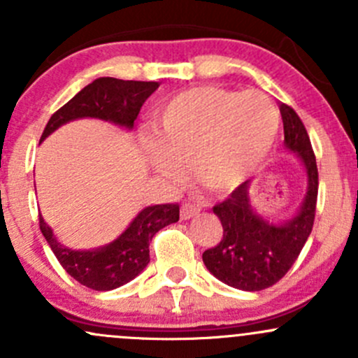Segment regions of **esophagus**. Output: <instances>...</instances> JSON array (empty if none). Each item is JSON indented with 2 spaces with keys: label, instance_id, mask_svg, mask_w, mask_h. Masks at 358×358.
<instances>
[{
  "label": "esophagus",
  "instance_id": "obj_1",
  "mask_svg": "<svg viewBox=\"0 0 358 358\" xmlns=\"http://www.w3.org/2000/svg\"><path fill=\"white\" fill-rule=\"evenodd\" d=\"M201 208L197 204H190V202H185L182 206V220H190L192 216L199 215Z\"/></svg>",
  "mask_w": 358,
  "mask_h": 358
}]
</instances>
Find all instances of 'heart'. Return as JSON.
Masks as SVG:
<instances>
[{"label": "heart", "instance_id": "heart-1", "mask_svg": "<svg viewBox=\"0 0 358 358\" xmlns=\"http://www.w3.org/2000/svg\"><path fill=\"white\" fill-rule=\"evenodd\" d=\"M145 154L161 176L176 182L182 164L201 185L229 192L272 154L279 110L262 92L199 86L173 96L152 121Z\"/></svg>", "mask_w": 358, "mask_h": 358}]
</instances>
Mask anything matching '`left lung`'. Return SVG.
Returning <instances> with one entry per match:
<instances>
[{
  "mask_svg": "<svg viewBox=\"0 0 358 358\" xmlns=\"http://www.w3.org/2000/svg\"><path fill=\"white\" fill-rule=\"evenodd\" d=\"M279 109L284 145L305 166L306 194L296 215L282 223L268 222L255 211L249 180L213 208L223 237L218 246L202 252V262L216 279L236 289L262 291L279 282L301 252L315 220L319 171L310 136L289 106L280 103Z\"/></svg>",
  "mask_w": 358,
  "mask_h": 358,
  "instance_id": "8db88e82",
  "label": "left lung"
}]
</instances>
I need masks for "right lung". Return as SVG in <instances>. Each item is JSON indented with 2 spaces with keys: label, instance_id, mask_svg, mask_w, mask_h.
<instances>
[{
  "label": "right lung",
  "instance_id": "right-lung-1",
  "mask_svg": "<svg viewBox=\"0 0 358 358\" xmlns=\"http://www.w3.org/2000/svg\"><path fill=\"white\" fill-rule=\"evenodd\" d=\"M159 88L156 81H122L99 78L50 117L41 140L62 124L81 117H95L131 129L145 100ZM180 218L178 204H156L143 208L128 229L112 243L95 249H71L57 241L48 223L39 215V229L64 270L83 286L110 291L135 279L150 262L149 244L166 225Z\"/></svg>",
  "mask_w": 358,
  "mask_h": 358
}]
</instances>
